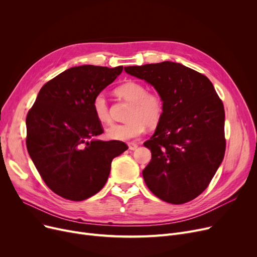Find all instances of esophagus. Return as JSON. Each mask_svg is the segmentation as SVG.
Returning a JSON list of instances; mask_svg holds the SVG:
<instances>
[{"mask_svg":"<svg viewBox=\"0 0 257 257\" xmlns=\"http://www.w3.org/2000/svg\"><path fill=\"white\" fill-rule=\"evenodd\" d=\"M128 147H129V150H132V151H134V150H137L138 149V144H136V143H129L128 144Z\"/></svg>","mask_w":257,"mask_h":257,"instance_id":"obj_1","label":"esophagus"}]
</instances>
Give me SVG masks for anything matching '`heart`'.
<instances>
[{
	"instance_id": "obj_1",
	"label": "heart",
	"mask_w": 257,
	"mask_h": 257,
	"mask_svg": "<svg viewBox=\"0 0 257 257\" xmlns=\"http://www.w3.org/2000/svg\"><path fill=\"white\" fill-rule=\"evenodd\" d=\"M117 97L132 104L126 124H113L105 131L108 140L127 142L139 138L148 126H154L164 113V101L158 93L148 91V88L137 81H128L114 90ZM92 111L101 123L110 120L109 109L103 93H98L92 100Z\"/></svg>"
}]
</instances>
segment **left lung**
I'll return each mask as SVG.
<instances>
[{
    "instance_id": "left-lung-1",
    "label": "left lung",
    "mask_w": 257,
    "mask_h": 257,
    "mask_svg": "<svg viewBox=\"0 0 257 257\" xmlns=\"http://www.w3.org/2000/svg\"><path fill=\"white\" fill-rule=\"evenodd\" d=\"M124 70L151 84L164 101L156 130L144 143L152 154L144 180L163 201L186 203L203 193L223 161V103L207 77L181 63L164 61Z\"/></svg>"
}]
</instances>
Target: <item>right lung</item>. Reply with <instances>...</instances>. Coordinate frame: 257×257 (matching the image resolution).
<instances>
[{
	"label": "right lung",
	"mask_w": 257,
	"mask_h": 257,
	"mask_svg": "<svg viewBox=\"0 0 257 257\" xmlns=\"http://www.w3.org/2000/svg\"><path fill=\"white\" fill-rule=\"evenodd\" d=\"M123 66L80 65L66 70L40 88L27 114L28 153L50 190L82 201L102 190L111 161L128 149L119 141L96 140L103 133L92 100L112 83Z\"/></svg>",
	"instance_id": "obj_1"
}]
</instances>
